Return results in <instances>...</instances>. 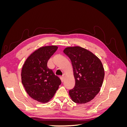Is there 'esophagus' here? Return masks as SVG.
I'll return each mask as SVG.
<instances>
[{
    "mask_svg": "<svg viewBox=\"0 0 127 127\" xmlns=\"http://www.w3.org/2000/svg\"><path fill=\"white\" fill-rule=\"evenodd\" d=\"M60 79H61V82H64V76H61V77H60Z\"/></svg>",
    "mask_w": 127,
    "mask_h": 127,
    "instance_id": "1",
    "label": "esophagus"
}]
</instances>
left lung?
Listing matches in <instances>:
<instances>
[{"instance_id":"left-lung-1","label":"left lung","mask_w":127,"mask_h":127,"mask_svg":"<svg viewBox=\"0 0 127 127\" xmlns=\"http://www.w3.org/2000/svg\"><path fill=\"white\" fill-rule=\"evenodd\" d=\"M64 52L71 61L75 79V87L69 91L71 99L78 104L91 101L99 93L104 77L101 60L80 47H67Z\"/></svg>"}]
</instances>
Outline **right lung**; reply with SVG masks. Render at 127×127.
I'll return each instance as SVG.
<instances>
[{
    "label": "right lung",
    "mask_w": 127,
    "mask_h": 127,
    "mask_svg": "<svg viewBox=\"0 0 127 127\" xmlns=\"http://www.w3.org/2000/svg\"><path fill=\"white\" fill-rule=\"evenodd\" d=\"M58 49L45 46L31 55L23 66L22 83L30 97L41 103H47L53 97L61 82L47 66L48 60Z\"/></svg>",
    "instance_id": "obj_1"
}]
</instances>
